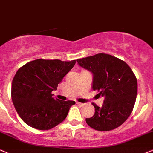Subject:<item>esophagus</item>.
I'll use <instances>...</instances> for the list:
<instances>
[{
    "label": "esophagus",
    "mask_w": 153,
    "mask_h": 153,
    "mask_svg": "<svg viewBox=\"0 0 153 153\" xmlns=\"http://www.w3.org/2000/svg\"><path fill=\"white\" fill-rule=\"evenodd\" d=\"M76 104H78V105H83V103H80V102H78V101H76Z\"/></svg>",
    "instance_id": "obj_1"
}]
</instances>
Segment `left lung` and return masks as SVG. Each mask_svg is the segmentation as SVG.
<instances>
[{
	"label": "left lung",
	"mask_w": 153,
	"mask_h": 153,
	"mask_svg": "<svg viewBox=\"0 0 153 153\" xmlns=\"http://www.w3.org/2000/svg\"><path fill=\"white\" fill-rule=\"evenodd\" d=\"M81 67L94 74L92 88L104 97L100 108L92 103L95 114L86 123L99 131H108L122 125L131 114L137 92V82L131 68L123 60L99 53L77 59Z\"/></svg>",
	"instance_id": "obj_1"
}]
</instances>
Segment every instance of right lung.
<instances>
[{"instance_id":"add662e5","label":"right lung","mask_w":153,"mask_h":153,"mask_svg":"<svg viewBox=\"0 0 153 153\" xmlns=\"http://www.w3.org/2000/svg\"><path fill=\"white\" fill-rule=\"evenodd\" d=\"M76 60L38 59L17 71L11 86V98L21 119L33 128L46 131L64 121L74 101H61L52 97L64 76Z\"/></svg>"}]
</instances>
